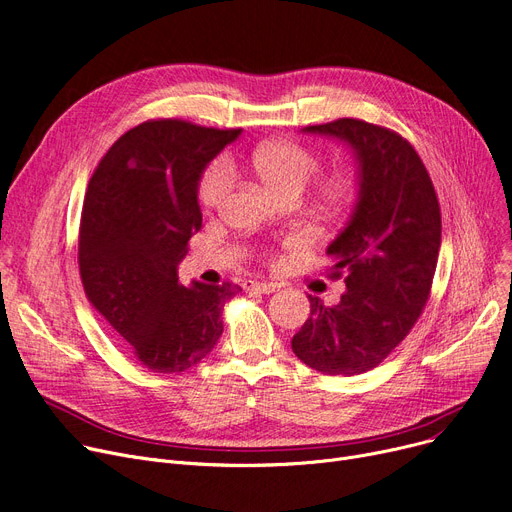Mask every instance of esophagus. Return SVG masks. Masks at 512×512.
I'll return each mask as SVG.
<instances>
[{"mask_svg":"<svg viewBox=\"0 0 512 512\" xmlns=\"http://www.w3.org/2000/svg\"><path fill=\"white\" fill-rule=\"evenodd\" d=\"M277 283H262V281H243V289L246 291H258V294H273L277 291Z\"/></svg>","mask_w":512,"mask_h":512,"instance_id":"34e87169","label":"esophagus"}]
</instances>
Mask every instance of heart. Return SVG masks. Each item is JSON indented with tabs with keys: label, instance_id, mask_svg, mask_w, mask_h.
Segmentation results:
<instances>
[{
	"label": "heart",
	"instance_id": "obj_1",
	"mask_svg": "<svg viewBox=\"0 0 512 512\" xmlns=\"http://www.w3.org/2000/svg\"><path fill=\"white\" fill-rule=\"evenodd\" d=\"M250 162L262 183L281 198L298 196L321 168L319 156L304 148L302 143L289 139L258 143L250 154ZM231 181L233 170L225 158L210 162L198 185L200 204L206 208H216L225 200ZM352 191L354 183L346 173H329L316 183L314 196L323 208L337 210L350 202Z\"/></svg>",
	"mask_w": 512,
	"mask_h": 512
}]
</instances>
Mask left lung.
<instances>
[{"instance_id": "left-lung-1", "label": "left lung", "mask_w": 512, "mask_h": 512, "mask_svg": "<svg viewBox=\"0 0 512 512\" xmlns=\"http://www.w3.org/2000/svg\"><path fill=\"white\" fill-rule=\"evenodd\" d=\"M304 131L350 145L360 191L346 229L327 248L329 277H344L346 294L335 306L308 296L310 316L291 350L323 375H360L383 362L423 314L442 243L440 202L400 133L358 118Z\"/></svg>"}]
</instances>
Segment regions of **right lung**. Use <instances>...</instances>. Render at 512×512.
Masks as SVG:
<instances>
[{
	"instance_id": "add662e5",
	"label": "right lung",
	"mask_w": 512,
	"mask_h": 512,
	"mask_svg": "<svg viewBox=\"0 0 512 512\" xmlns=\"http://www.w3.org/2000/svg\"><path fill=\"white\" fill-rule=\"evenodd\" d=\"M241 129L154 118L118 137L87 185L79 227L85 296L152 373H183L223 333L241 287L179 283L177 264L202 227L198 181Z\"/></svg>"
}]
</instances>
